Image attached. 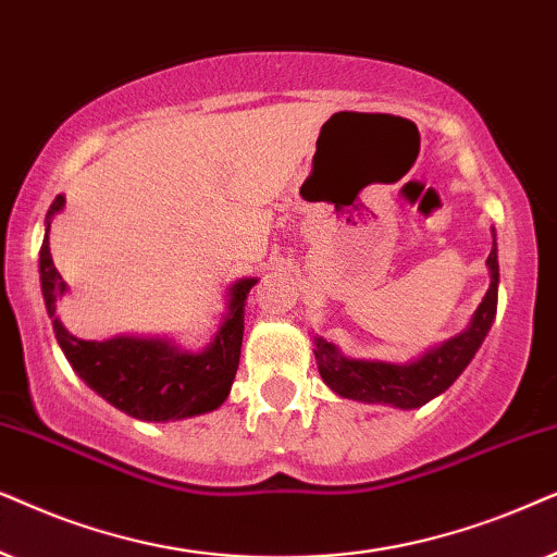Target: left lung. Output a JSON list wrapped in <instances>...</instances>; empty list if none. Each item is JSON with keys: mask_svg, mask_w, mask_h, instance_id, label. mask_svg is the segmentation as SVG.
Instances as JSON below:
<instances>
[{"mask_svg": "<svg viewBox=\"0 0 557 557\" xmlns=\"http://www.w3.org/2000/svg\"><path fill=\"white\" fill-rule=\"evenodd\" d=\"M492 272V285L471 318V325L456 338L446 341L433 351L422 354L412 364H384V361L346 359L329 341L315 338V361L323 382L341 397L359 399V403L395 405L399 410H412L438 397L458 374L469 367L481 341L486 338L496 315V290H499V259H496V242L486 259Z\"/></svg>", "mask_w": 557, "mask_h": 557, "instance_id": "8db88e82", "label": "left lung"}]
</instances>
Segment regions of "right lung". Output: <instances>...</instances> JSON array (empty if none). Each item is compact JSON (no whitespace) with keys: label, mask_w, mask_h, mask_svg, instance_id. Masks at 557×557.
Wrapping results in <instances>:
<instances>
[{"label":"right lung","mask_w":557,"mask_h":557,"mask_svg":"<svg viewBox=\"0 0 557 557\" xmlns=\"http://www.w3.org/2000/svg\"><path fill=\"white\" fill-rule=\"evenodd\" d=\"M65 196L50 203L48 228L53 213L63 209ZM46 239L40 247V283L48 315L53 318V331L65 359L76 369L94 392L137 420L165 422L211 412L224 403L232 389L234 374L239 369L242 336H244V300L257 280H239L228 293V313L201 354L177 351L173 344L160 338L119 336L111 341H84L65 331L55 318V300L65 285L55 270Z\"/></svg>","instance_id":"right-lung-1"}]
</instances>
